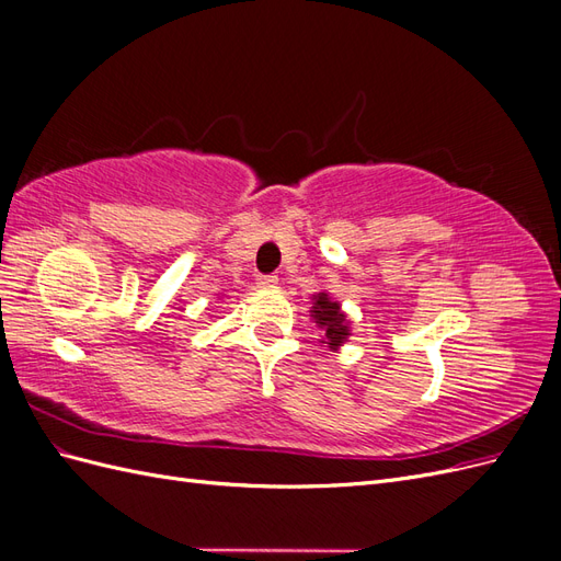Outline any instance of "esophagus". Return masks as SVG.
Listing matches in <instances>:
<instances>
[{
  "instance_id": "34e87169",
  "label": "esophagus",
  "mask_w": 561,
  "mask_h": 561,
  "mask_svg": "<svg viewBox=\"0 0 561 561\" xmlns=\"http://www.w3.org/2000/svg\"><path fill=\"white\" fill-rule=\"evenodd\" d=\"M257 285H260V287H264V290H271V287H276V285H278V276H274V274L260 276V278H257Z\"/></svg>"
}]
</instances>
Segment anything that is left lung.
<instances>
[{
    "label": "left lung",
    "instance_id": "1",
    "mask_svg": "<svg viewBox=\"0 0 561 561\" xmlns=\"http://www.w3.org/2000/svg\"><path fill=\"white\" fill-rule=\"evenodd\" d=\"M311 318L316 325L325 332V339H322L320 344H325L330 351H339V346H344L351 328L346 313L342 311V304L334 301L328 293H318L313 295Z\"/></svg>",
    "mask_w": 561,
    "mask_h": 561
}]
</instances>
